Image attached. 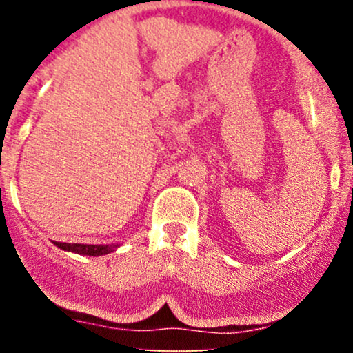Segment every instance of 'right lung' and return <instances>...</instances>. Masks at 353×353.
Instances as JSON below:
<instances>
[{
	"mask_svg": "<svg viewBox=\"0 0 353 353\" xmlns=\"http://www.w3.org/2000/svg\"><path fill=\"white\" fill-rule=\"evenodd\" d=\"M59 249L70 250V252H76L81 255H91V257H98V255H104L112 252L117 245H89V244H68V242H54Z\"/></svg>",
	"mask_w": 353,
	"mask_h": 353,
	"instance_id": "1",
	"label": "right lung"
}]
</instances>
